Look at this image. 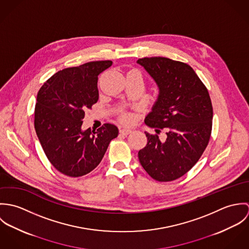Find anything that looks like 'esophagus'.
Masks as SVG:
<instances>
[{
    "label": "esophagus",
    "instance_id": "esophagus-1",
    "mask_svg": "<svg viewBox=\"0 0 249 249\" xmlns=\"http://www.w3.org/2000/svg\"><path fill=\"white\" fill-rule=\"evenodd\" d=\"M131 132H132V130L129 129V128H121L120 129V133L123 134V135H127V134H129Z\"/></svg>",
    "mask_w": 249,
    "mask_h": 249
}]
</instances>
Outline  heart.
Returning a JSON list of instances; mask_svg holds the SVG:
<instances>
[{
  "instance_id": "1",
  "label": "heart",
  "mask_w": 249,
  "mask_h": 249,
  "mask_svg": "<svg viewBox=\"0 0 249 249\" xmlns=\"http://www.w3.org/2000/svg\"><path fill=\"white\" fill-rule=\"evenodd\" d=\"M123 122H124V123H128V122H130V120H131V117H130V115H128V114H124V115H123Z\"/></svg>"
}]
</instances>
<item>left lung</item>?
<instances>
[{"label":"left lung","mask_w":249,"mask_h":249,"mask_svg":"<svg viewBox=\"0 0 249 249\" xmlns=\"http://www.w3.org/2000/svg\"><path fill=\"white\" fill-rule=\"evenodd\" d=\"M153 78L158 96L144 123L166 130V139L147 132L138 157L144 171L157 181L181 178L198 161L212 130L213 107L209 93L194 69L167 57L137 60Z\"/></svg>","instance_id":"8db88e82"}]
</instances>
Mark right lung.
<instances>
[{
	"instance_id": "right-lung-1",
	"label": "right lung",
	"mask_w": 249,
	"mask_h": 249,
	"mask_svg": "<svg viewBox=\"0 0 249 249\" xmlns=\"http://www.w3.org/2000/svg\"><path fill=\"white\" fill-rule=\"evenodd\" d=\"M112 61H92L57 71L37 94L36 134L53 166L61 174L78 178L102 161L109 142L119 134L112 124L97 131L82 129L84 110L99 100L98 76Z\"/></svg>"
}]
</instances>
